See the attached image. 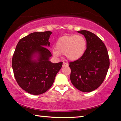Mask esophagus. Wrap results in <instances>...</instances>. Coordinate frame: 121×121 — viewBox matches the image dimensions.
<instances>
[{
	"label": "esophagus",
	"mask_w": 121,
	"mask_h": 121,
	"mask_svg": "<svg viewBox=\"0 0 121 121\" xmlns=\"http://www.w3.org/2000/svg\"><path fill=\"white\" fill-rule=\"evenodd\" d=\"M68 66V64L67 63H65V62H63V65H62V67H67Z\"/></svg>",
	"instance_id": "esophagus-1"
}]
</instances>
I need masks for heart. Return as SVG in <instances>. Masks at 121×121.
I'll use <instances>...</instances> for the list:
<instances>
[{
	"mask_svg": "<svg viewBox=\"0 0 121 121\" xmlns=\"http://www.w3.org/2000/svg\"><path fill=\"white\" fill-rule=\"evenodd\" d=\"M86 40L83 36L65 35L57 40L56 50L53 49L52 53L56 57L60 54H65L68 60L76 61L83 56L86 50Z\"/></svg>",
	"mask_w": 121,
	"mask_h": 121,
	"instance_id": "obj_1",
	"label": "heart"
}]
</instances>
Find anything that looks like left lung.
<instances>
[{"label":"left lung","instance_id":"8db88e82","mask_svg":"<svg viewBox=\"0 0 121 121\" xmlns=\"http://www.w3.org/2000/svg\"><path fill=\"white\" fill-rule=\"evenodd\" d=\"M86 40V50L78 60L69 63L70 81L79 91H93L103 82L109 67L107 48L102 40L92 32L87 30L77 31Z\"/></svg>","mask_w":121,"mask_h":121}]
</instances>
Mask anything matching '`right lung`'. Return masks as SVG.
Wrapping results in <instances>:
<instances>
[{
    "label": "right lung",
    "mask_w": 121,
    "mask_h": 121,
    "mask_svg": "<svg viewBox=\"0 0 121 121\" xmlns=\"http://www.w3.org/2000/svg\"><path fill=\"white\" fill-rule=\"evenodd\" d=\"M51 31L32 32L21 39L12 58V68L18 84L33 95L45 92L52 86L62 62L53 63L46 48Z\"/></svg>",
    "instance_id": "1"
}]
</instances>
